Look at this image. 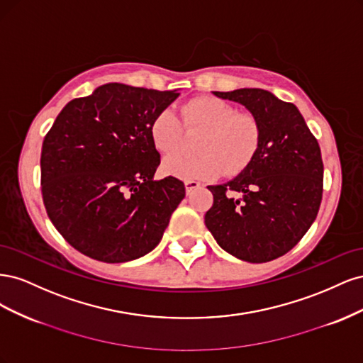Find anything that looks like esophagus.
Segmentation results:
<instances>
[{"mask_svg":"<svg viewBox=\"0 0 363 363\" xmlns=\"http://www.w3.org/2000/svg\"><path fill=\"white\" fill-rule=\"evenodd\" d=\"M184 188H186V194L191 195L195 189L200 188V183L195 182V180H186L184 182Z\"/></svg>","mask_w":363,"mask_h":363,"instance_id":"1","label":"esophagus"}]
</instances>
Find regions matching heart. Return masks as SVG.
I'll return each instance as SVG.
<instances>
[{
  "label": "heart",
  "instance_id": "heart-1",
  "mask_svg": "<svg viewBox=\"0 0 363 363\" xmlns=\"http://www.w3.org/2000/svg\"><path fill=\"white\" fill-rule=\"evenodd\" d=\"M183 127L188 133H201L196 140L199 156H168L162 162L163 174L182 180L207 182L223 172L235 177L255 160L262 142L257 118L215 96H196L182 107ZM171 108H163L151 121L150 135L164 155L183 147L184 131Z\"/></svg>",
  "mask_w": 363,
  "mask_h": 363
}]
</instances>
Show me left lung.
<instances>
[{
    "mask_svg": "<svg viewBox=\"0 0 363 363\" xmlns=\"http://www.w3.org/2000/svg\"><path fill=\"white\" fill-rule=\"evenodd\" d=\"M213 95L245 106L260 123L262 142L244 172L208 186L213 206L206 212V227L219 247L240 260H274L300 242L320 211V145L296 106L268 91L244 87Z\"/></svg>",
    "mask_w": 363,
    "mask_h": 363,
    "instance_id": "left-lung-1",
    "label": "left lung"
}]
</instances>
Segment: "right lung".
<instances>
[{
  "mask_svg": "<svg viewBox=\"0 0 363 363\" xmlns=\"http://www.w3.org/2000/svg\"><path fill=\"white\" fill-rule=\"evenodd\" d=\"M180 94L103 84L63 107L42 144L47 213L75 250L106 263L155 250L184 199L175 177L155 180L150 125Z\"/></svg>",
  "mask_w": 363,
  "mask_h": 363,
  "instance_id": "add662e5",
  "label": "right lung"
}]
</instances>
